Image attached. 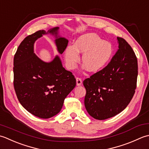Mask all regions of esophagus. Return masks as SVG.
Masks as SVG:
<instances>
[{"label":"esophagus","instance_id":"esophagus-1","mask_svg":"<svg viewBox=\"0 0 149 149\" xmlns=\"http://www.w3.org/2000/svg\"><path fill=\"white\" fill-rule=\"evenodd\" d=\"M76 80H77V86H81V84H82V80H81V79L80 78H77Z\"/></svg>","mask_w":149,"mask_h":149}]
</instances>
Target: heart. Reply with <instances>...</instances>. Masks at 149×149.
<instances>
[{"label": "heart", "mask_w": 149, "mask_h": 149, "mask_svg": "<svg viewBox=\"0 0 149 149\" xmlns=\"http://www.w3.org/2000/svg\"><path fill=\"white\" fill-rule=\"evenodd\" d=\"M79 53H83L81 62L84 68L89 72H96L111 60L113 47L111 43L104 40L96 33H86L79 36L74 45H69L65 48L64 58L69 69H73L77 67L80 60Z\"/></svg>", "instance_id": "b5f03b06"}]
</instances>
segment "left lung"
<instances>
[{"label": "left lung", "mask_w": 149, "mask_h": 149, "mask_svg": "<svg viewBox=\"0 0 149 149\" xmlns=\"http://www.w3.org/2000/svg\"><path fill=\"white\" fill-rule=\"evenodd\" d=\"M117 40L118 49L111 62L83 82L86 89L85 107L96 120H106L120 113L135 93L137 58L125 40L117 37Z\"/></svg>", "instance_id": "8db88e82"}]
</instances>
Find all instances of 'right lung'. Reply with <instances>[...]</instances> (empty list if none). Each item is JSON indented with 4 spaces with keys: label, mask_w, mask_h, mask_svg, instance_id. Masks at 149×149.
<instances>
[{
    "label": "right lung",
    "mask_w": 149,
    "mask_h": 149,
    "mask_svg": "<svg viewBox=\"0 0 149 149\" xmlns=\"http://www.w3.org/2000/svg\"><path fill=\"white\" fill-rule=\"evenodd\" d=\"M58 30L55 27L28 36L18 47L13 60V84L18 100L29 113L43 119L60 113L66 96L76 86L74 77L63 68L58 56L45 62L34 53L36 40L50 34L55 38L58 52L62 54L69 40L59 35Z\"/></svg>",
    "instance_id": "right-lung-1"
}]
</instances>
